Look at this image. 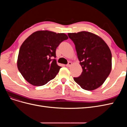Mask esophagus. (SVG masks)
Masks as SVG:
<instances>
[{"label":"esophagus","mask_w":127,"mask_h":127,"mask_svg":"<svg viewBox=\"0 0 127 127\" xmlns=\"http://www.w3.org/2000/svg\"><path fill=\"white\" fill-rule=\"evenodd\" d=\"M71 64H72V63H71V62H69V63H68V64L66 65V66H67V67H70L71 66Z\"/></svg>","instance_id":"1"}]
</instances>
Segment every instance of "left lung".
Segmentation results:
<instances>
[{
    "mask_svg": "<svg viewBox=\"0 0 127 127\" xmlns=\"http://www.w3.org/2000/svg\"><path fill=\"white\" fill-rule=\"evenodd\" d=\"M74 42L80 64L81 75L74 80L83 89L93 91L100 87L110 74L112 54L101 37L87 31L68 33Z\"/></svg>",
    "mask_w": 127,
    "mask_h": 127,
    "instance_id": "8db88e82",
    "label": "left lung"
}]
</instances>
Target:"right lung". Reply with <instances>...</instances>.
I'll use <instances>...</instances> for the list:
<instances>
[{
    "mask_svg": "<svg viewBox=\"0 0 127 127\" xmlns=\"http://www.w3.org/2000/svg\"><path fill=\"white\" fill-rule=\"evenodd\" d=\"M68 39L64 33L48 30L38 31L27 38L21 46L17 61L18 70L27 82L39 86L55 78L61 68L53 59L56 50Z\"/></svg>",
    "mask_w": 127,
    "mask_h": 127,
    "instance_id": "add662e5",
    "label": "right lung"
}]
</instances>
